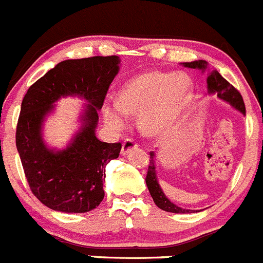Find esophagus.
Masks as SVG:
<instances>
[{
	"label": "esophagus",
	"mask_w": 263,
	"mask_h": 263,
	"mask_svg": "<svg viewBox=\"0 0 263 263\" xmlns=\"http://www.w3.org/2000/svg\"><path fill=\"white\" fill-rule=\"evenodd\" d=\"M138 147V143L135 142L134 139H132V138H126L125 140L123 142V147H121V154L123 156H125V154H128L129 152L132 149H134V148Z\"/></svg>",
	"instance_id": "esophagus-1"
}]
</instances>
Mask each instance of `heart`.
I'll use <instances>...</instances> for the list:
<instances>
[{
    "label": "heart",
    "mask_w": 263,
    "mask_h": 263,
    "mask_svg": "<svg viewBox=\"0 0 263 263\" xmlns=\"http://www.w3.org/2000/svg\"><path fill=\"white\" fill-rule=\"evenodd\" d=\"M194 82L183 72L151 71L137 76L118 93V106H106L105 119L115 128L124 125V114L139 115V129L151 137L166 134L190 104Z\"/></svg>",
    "instance_id": "1"
}]
</instances>
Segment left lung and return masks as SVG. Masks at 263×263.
<instances>
[{
    "instance_id": "left-lung-1",
    "label": "left lung",
    "mask_w": 263,
    "mask_h": 263,
    "mask_svg": "<svg viewBox=\"0 0 263 263\" xmlns=\"http://www.w3.org/2000/svg\"><path fill=\"white\" fill-rule=\"evenodd\" d=\"M183 66L189 67V68H199V69H205L206 68V62L205 61H195L190 62V63H183ZM208 90L210 93H216L219 99L226 100L228 101L232 106H234L235 109L239 110L242 114H246V106L245 102H243L242 95L239 93V91L231 85L226 78L221 77L219 74V72L213 71L208 77ZM154 153H151L149 157V166H148V172L147 177H145V182H147L148 190H149L151 196L153 197V201L156 202L157 206L159 209L164 210V212L168 213H190L192 210L182 209V208L177 206L173 202L170 201L166 197V195L162 191L161 186H159L158 181L156 177V167H154V159H153Z\"/></svg>"
}]
</instances>
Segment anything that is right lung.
I'll return each mask as SVG.
<instances>
[{
    "mask_svg": "<svg viewBox=\"0 0 263 263\" xmlns=\"http://www.w3.org/2000/svg\"><path fill=\"white\" fill-rule=\"evenodd\" d=\"M119 57L68 59L57 64L29 87L16 126V148L32 194L62 213L91 212L104 199L106 166L119 157L120 143L100 142L95 135ZM78 94L89 101L85 125L67 150L53 152L40 137L44 116L61 96Z\"/></svg>",
    "mask_w": 263,
    "mask_h": 263,
    "instance_id": "right-lung-1",
    "label": "right lung"
}]
</instances>
